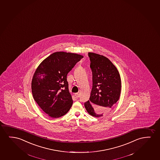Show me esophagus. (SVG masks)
<instances>
[{"mask_svg": "<svg viewBox=\"0 0 160 160\" xmlns=\"http://www.w3.org/2000/svg\"><path fill=\"white\" fill-rule=\"evenodd\" d=\"M74 95L75 97L77 98H78L79 97H80V94H79V93H75Z\"/></svg>", "mask_w": 160, "mask_h": 160, "instance_id": "1", "label": "esophagus"}]
</instances>
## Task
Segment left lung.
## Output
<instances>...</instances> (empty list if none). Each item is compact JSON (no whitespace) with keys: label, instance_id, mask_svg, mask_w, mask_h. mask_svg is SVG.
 <instances>
[{"label":"left lung","instance_id":"obj_1","mask_svg":"<svg viewBox=\"0 0 160 160\" xmlns=\"http://www.w3.org/2000/svg\"><path fill=\"white\" fill-rule=\"evenodd\" d=\"M92 72V88L90 99L84 103L88 113L101 117L112 109L118 101L121 82L118 70L107 57L88 53Z\"/></svg>","mask_w":160,"mask_h":160}]
</instances>
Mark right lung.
Wrapping results in <instances>:
<instances>
[{
    "label": "right lung",
    "mask_w": 160,
    "mask_h": 160,
    "mask_svg": "<svg viewBox=\"0 0 160 160\" xmlns=\"http://www.w3.org/2000/svg\"><path fill=\"white\" fill-rule=\"evenodd\" d=\"M82 58L76 53L56 52L44 59L35 70L32 81L33 98L51 118L63 116L72 107L67 76Z\"/></svg>",
    "instance_id": "right-lung-1"
}]
</instances>
